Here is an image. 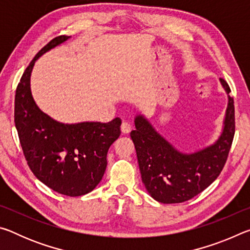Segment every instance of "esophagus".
<instances>
[{"mask_svg": "<svg viewBox=\"0 0 250 250\" xmlns=\"http://www.w3.org/2000/svg\"><path fill=\"white\" fill-rule=\"evenodd\" d=\"M131 129H132V125H131L130 122L128 121H124L121 124V131L122 133H129Z\"/></svg>", "mask_w": 250, "mask_h": 250, "instance_id": "34e87169", "label": "esophagus"}]
</instances>
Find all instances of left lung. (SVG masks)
<instances>
[{"mask_svg": "<svg viewBox=\"0 0 250 250\" xmlns=\"http://www.w3.org/2000/svg\"><path fill=\"white\" fill-rule=\"evenodd\" d=\"M228 95L224 129L217 141L205 149L183 153L154 130L142 115L134 119L130 137L137 151L142 182L155 201L164 204L183 203L196 196L221 174L235 134L234 99L223 78Z\"/></svg>", "mask_w": 250, "mask_h": 250, "instance_id": "1", "label": "left lung"}]
</instances>
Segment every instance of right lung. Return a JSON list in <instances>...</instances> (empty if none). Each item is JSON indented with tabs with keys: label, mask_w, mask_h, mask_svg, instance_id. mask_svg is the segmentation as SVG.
Segmentation results:
<instances>
[{
	"label": "right lung",
	"mask_w": 250,
	"mask_h": 250,
	"mask_svg": "<svg viewBox=\"0 0 250 250\" xmlns=\"http://www.w3.org/2000/svg\"><path fill=\"white\" fill-rule=\"evenodd\" d=\"M69 37H55L29 62L16 88L14 122L34 175L55 192L80 196L91 192L103 179L109 147L121 133V119L116 118L107 124L86 121L65 125L37 107L29 83L34 64Z\"/></svg>",
	"instance_id": "obj_1"
}]
</instances>
